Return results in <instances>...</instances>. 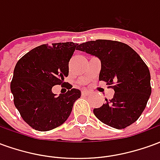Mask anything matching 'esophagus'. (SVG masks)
<instances>
[{"label":"esophagus","mask_w":160,"mask_h":160,"mask_svg":"<svg viewBox=\"0 0 160 160\" xmlns=\"http://www.w3.org/2000/svg\"><path fill=\"white\" fill-rule=\"evenodd\" d=\"M81 93H82V95H86V96H87V95H89V94L91 93V92L87 90V89H83L82 92H81Z\"/></svg>","instance_id":"1"}]
</instances>
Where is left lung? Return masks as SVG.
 I'll return each mask as SVG.
<instances>
[{
	"label": "left lung",
	"instance_id": "obj_1",
	"mask_svg": "<svg viewBox=\"0 0 160 160\" xmlns=\"http://www.w3.org/2000/svg\"><path fill=\"white\" fill-rule=\"evenodd\" d=\"M79 50L101 61L99 80L115 91L111 99L93 110L103 123L118 129L134 123L145 110L151 95L150 72L134 49L118 41L98 39L80 43Z\"/></svg>",
	"mask_w": 160,
	"mask_h": 160
}]
</instances>
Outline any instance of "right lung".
Segmentation results:
<instances>
[{
  "instance_id": "obj_1",
  "label": "right lung",
  "mask_w": 160,
  "mask_h": 160,
  "mask_svg": "<svg viewBox=\"0 0 160 160\" xmlns=\"http://www.w3.org/2000/svg\"><path fill=\"white\" fill-rule=\"evenodd\" d=\"M78 47L73 42L42 44L16 64L10 85L13 103L23 120L34 129L49 131L61 126L80 97V91L72 87L58 97L52 92L54 86L65 83L68 62Z\"/></svg>"
}]
</instances>
